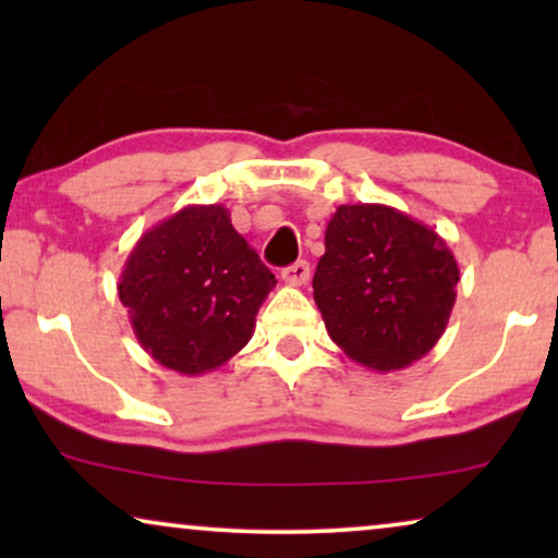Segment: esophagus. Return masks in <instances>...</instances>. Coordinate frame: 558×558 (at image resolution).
<instances>
[{
  "label": "esophagus",
  "instance_id": "34e87169",
  "mask_svg": "<svg viewBox=\"0 0 558 558\" xmlns=\"http://www.w3.org/2000/svg\"><path fill=\"white\" fill-rule=\"evenodd\" d=\"M281 279H284L287 284H292V287L307 284V279H310V264H307V262H296V264H292V266H287V269H281Z\"/></svg>",
  "mask_w": 558,
  "mask_h": 558
}]
</instances>
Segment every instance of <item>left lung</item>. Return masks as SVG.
<instances>
[{
  "label": "left lung",
  "instance_id": "8db88e82",
  "mask_svg": "<svg viewBox=\"0 0 558 558\" xmlns=\"http://www.w3.org/2000/svg\"><path fill=\"white\" fill-rule=\"evenodd\" d=\"M460 269L429 226L378 203L340 205L312 289L332 342L378 373L424 357L445 335Z\"/></svg>",
  "mask_w": 558,
  "mask_h": 558
}]
</instances>
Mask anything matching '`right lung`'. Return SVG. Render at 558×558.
<instances>
[{"mask_svg": "<svg viewBox=\"0 0 558 558\" xmlns=\"http://www.w3.org/2000/svg\"><path fill=\"white\" fill-rule=\"evenodd\" d=\"M274 284L228 208L187 205L136 241L119 277V300L159 365L201 376L251 340Z\"/></svg>", "mask_w": 558, "mask_h": 558, "instance_id": "add662e5", "label": "right lung"}]
</instances>
